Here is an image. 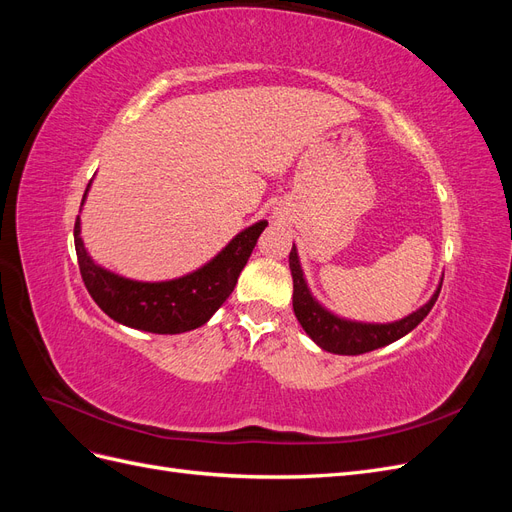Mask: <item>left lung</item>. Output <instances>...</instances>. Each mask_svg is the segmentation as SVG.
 <instances>
[{
  "instance_id": "obj_1",
  "label": "left lung",
  "mask_w": 512,
  "mask_h": 512,
  "mask_svg": "<svg viewBox=\"0 0 512 512\" xmlns=\"http://www.w3.org/2000/svg\"><path fill=\"white\" fill-rule=\"evenodd\" d=\"M288 262H290L292 288H294L292 292L294 316H297V320L301 322L303 331L312 337L322 350L333 352V354H363V352H371L376 348L397 342L399 337L408 335L425 320V316L431 312L433 303L438 301V294L442 288V282H440L438 290L433 292V297L423 307H418L416 312H412L410 316L401 320L386 322V324L356 322V320L335 316L327 307H322L314 299L312 290H309L305 282L297 247L294 245L290 250Z\"/></svg>"
}]
</instances>
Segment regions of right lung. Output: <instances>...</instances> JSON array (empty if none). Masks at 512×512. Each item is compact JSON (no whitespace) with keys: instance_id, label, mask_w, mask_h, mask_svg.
I'll return each instance as SVG.
<instances>
[{"instance_id":"right-lung-1","label":"right lung","mask_w":512,"mask_h":512,"mask_svg":"<svg viewBox=\"0 0 512 512\" xmlns=\"http://www.w3.org/2000/svg\"><path fill=\"white\" fill-rule=\"evenodd\" d=\"M265 226L267 222L260 220L241 230L207 265L168 282H136L96 265L81 239V218L74 224V247L83 282L106 316L138 331L175 335L203 327L218 312L235 290L239 273Z\"/></svg>"}]
</instances>
